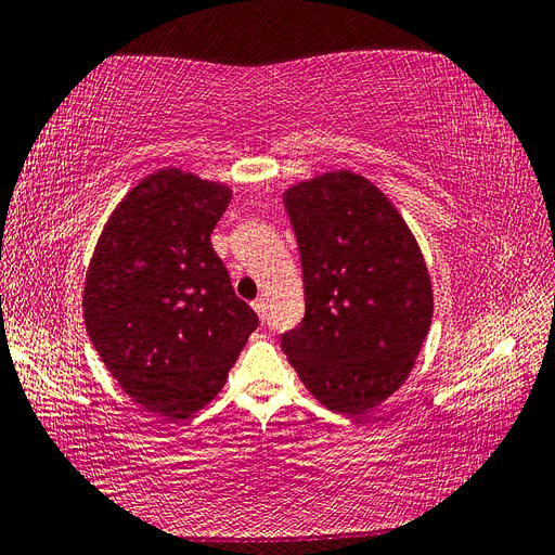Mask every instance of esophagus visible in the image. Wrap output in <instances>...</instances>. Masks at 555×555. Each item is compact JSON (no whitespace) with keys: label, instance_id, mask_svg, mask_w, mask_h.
<instances>
[{"label":"esophagus","instance_id":"34e87169","mask_svg":"<svg viewBox=\"0 0 555 555\" xmlns=\"http://www.w3.org/2000/svg\"><path fill=\"white\" fill-rule=\"evenodd\" d=\"M251 306H254V311L258 313V318H260V320H264V318H267V304H264V299H262V297L254 299V301H251Z\"/></svg>","mask_w":555,"mask_h":555}]
</instances>
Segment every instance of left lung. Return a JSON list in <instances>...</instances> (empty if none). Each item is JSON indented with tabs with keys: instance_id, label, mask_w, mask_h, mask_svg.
<instances>
[{
	"instance_id": "1",
	"label": "left lung",
	"mask_w": 555,
	"mask_h": 555,
	"mask_svg": "<svg viewBox=\"0 0 555 555\" xmlns=\"http://www.w3.org/2000/svg\"><path fill=\"white\" fill-rule=\"evenodd\" d=\"M283 203L301 256L306 313L281 347L326 409L357 416L404 384L433 322L418 242L371 180L332 171Z\"/></svg>"
}]
</instances>
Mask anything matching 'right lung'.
Masks as SVG:
<instances>
[{
    "instance_id": "add662e5",
    "label": "right lung",
    "mask_w": 555,
    "mask_h": 555,
    "mask_svg": "<svg viewBox=\"0 0 555 555\" xmlns=\"http://www.w3.org/2000/svg\"><path fill=\"white\" fill-rule=\"evenodd\" d=\"M231 196L159 169L116 205L89 262L81 306L95 352L122 391L169 421L221 391L258 326L210 242Z\"/></svg>"
}]
</instances>
